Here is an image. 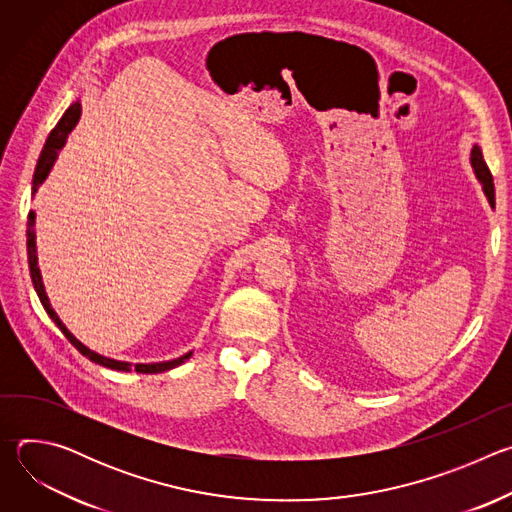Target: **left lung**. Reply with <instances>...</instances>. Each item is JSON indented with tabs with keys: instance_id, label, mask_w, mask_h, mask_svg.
<instances>
[{
	"instance_id": "obj_1",
	"label": "left lung",
	"mask_w": 512,
	"mask_h": 512,
	"mask_svg": "<svg viewBox=\"0 0 512 512\" xmlns=\"http://www.w3.org/2000/svg\"><path fill=\"white\" fill-rule=\"evenodd\" d=\"M470 164L474 168V174H476L478 182L482 184V190H484L490 206L494 208V182H492V174H490V170H488V166H486V162L482 158V150L478 148V145H474L472 152H470Z\"/></svg>"
}]
</instances>
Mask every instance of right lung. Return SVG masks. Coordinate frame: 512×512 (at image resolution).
Instances as JSON below:
<instances>
[{"mask_svg": "<svg viewBox=\"0 0 512 512\" xmlns=\"http://www.w3.org/2000/svg\"><path fill=\"white\" fill-rule=\"evenodd\" d=\"M79 119H81V101H75V103H72V105L64 111V115L60 117V121L56 123V127L50 131V135H48V139H46V143H44V150H42V154H40V158H38L36 170H34L32 196L38 192L40 184L48 178V174H50V170H52V166H54V162H56V158H58V152L64 148L68 133L77 127ZM34 227H36V214L30 212V214H28V231H26V247H28V265H30V277H32L34 289H36V294H38V298H40V304L44 306L46 314L50 316V320L58 326V330L66 336V340H68L72 346H75L83 356H87L89 360L101 364V367H107V369H113V371L129 373V371L135 369L137 373H145V375H148V373H150V375H152V373H166V371H170V369H176V367H180L182 362H186V360L192 356V350H190V352H186V354H182V356H178V358H174V360L150 362V364L139 362V364H135V367H133L131 362L107 358V356H103V354L91 350L89 346H85L75 334H72V332L62 324V320L58 318V314H56V312L52 310V306H50V300H48V296H46V289H44V283H42V273H40V267H38L36 229H34Z\"/></svg>", "mask_w": 512, "mask_h": 512, "instance_id": "add662e5", "label": "right lung"}]
</instances>
